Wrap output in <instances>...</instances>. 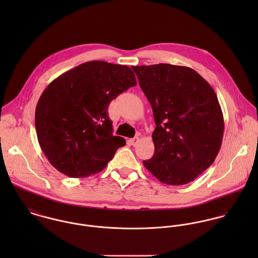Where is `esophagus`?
<instances>
[{"label": "esophagus", "instance_id": "1", "mask_svg": "<svg viewBox=\"0 0 258 258\" xmlns=\"http://www.w3.org/2000/svg\"><path fill=\"white\" fill-rule=\"evenodd\" d=\"M138 141H139V137H134V138H132V139L129 140L130 144L133 145V146H135V145L138 143Z\"/></svg>", "mask_w": 258, "mask_h": 258}]
</instances>
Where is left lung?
<instances>
[{
	"mask_svg": "<svg viewBox=\"0 0 258 258\" xmlns=\"http://www.w3.org/2000/svg\"><path fill=\"white\" fill-rule=\"evenodd\" d=\"M154 114V156L143 161L160 182L185 184L221 149L224 122L217 94L194 70L168 63L132 67Z\"/></svg>",
	"mask_w": 258,
	"mask_h": 258,
	"instance_id": "obj_1",
	"label": "left lung"
}]
</instances>
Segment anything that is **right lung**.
<instances>
[{
    "mask_svg": "<svg viewBox=\"0 0 258 258\" xmlns=\"http://www.w3.org/2000/svg\"><path fill=\"white\" fill-rule=\"evenodd\" d=\"M137 84L127 66L92 60L59 75L36 108L37 140L49 163L72 178L102 171L124 138L113 136L111 101Z\"/></svg>",
    "mask_w": 258,
    "mask_h": 258,
    "instance_id": "right-lung-1",
    "label": "right lung"
}]
</instances>
